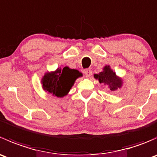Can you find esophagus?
<instances>
[{"label": "esophagus", "instance_id": "1", "mask_svg": "<svg viewBox=\"0 0 157 157\" xmlns=\"http://www.w3.org/2000/svg\"><path fill=\"white\" fill-rule=\"evenodd\" d=\"M92 75V71L90 69H87L85 71V76H86V77H90V76Z\"/></svg>", "mask_w": 157, "mask_h": 157}]
</instances>
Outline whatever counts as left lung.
<instances>
[{
  "instance_id": "8db88e82",
  "label": "left lung",
  "mask_w": 157,
  "mask_h": 157,
  "mask_svg": "<svg viewBox=\"0 0 157 157\" xmlns=\"http://www.w3.org/2000/svg\"><path fill=\"white\" fill-rule=\"evenodd\" d=\"M93 77L99 82V83L106 85L111 91L121 89L123 86L122 78L118 77L109 65H105L102 68V71L99 74H93Z\"/></svg>"
}]
</instances>
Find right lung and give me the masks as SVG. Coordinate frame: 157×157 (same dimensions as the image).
Segmentation results:
<instances>
[{"instance_id": "1", "label": "right lung", "mask_w": 157, "mask_h": 157, "mask_svg": "<svg viewBox=\"0 0 157 157\" xmlns=\"http://www.w3.org/2000/svg\"><path fill=\"white\" fill-rule=\"evenodd\" d=\"M83 77L82 73L69 67H58L54 71H47L41 79L43 90L53 96L62 98L67 96L76 80Z\"/></svg>"}]
</instances>
